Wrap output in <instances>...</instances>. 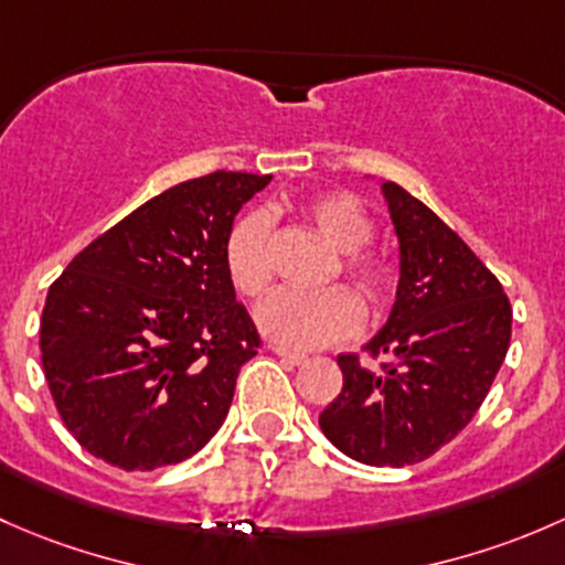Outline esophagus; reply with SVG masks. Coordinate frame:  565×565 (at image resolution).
<instances>
[{"label":"esophagus","mask_w":565,"mask_h":565,"mask_svg":"<svg viewBox=\"0 0 565 565\" xmlns=\"http://www.w3.org/2000/svg\"><path fill=\"white\" fill-rule=\"evenodd\" d=\"M275 353L280 359H285V362H290V364H305L307 362V353H299V351H288V348H282V345H275Z\"/></svg>","instance_id":"34e87169"}]
</instances>
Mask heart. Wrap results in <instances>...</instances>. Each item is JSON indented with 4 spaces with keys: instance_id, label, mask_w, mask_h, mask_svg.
Masks as SVG:
<instances>
[{
    "instance_id": "obj_1",
    "label": "heart",
    "mask_w": 565,
    "mask_h": 565,
    "mask_svg": "<svg viewBox=\"0 0 565 565\" xmlns=\"http://www.w3.org/2000/svg\"><path fill=\"white\" fill-rule=\"evenodd\" d=\"M307 223L342 253L340 269L351 277L364 299L381 307L392 294V269L381 255L367 253L372 239V217L359 198L351 193H323L301 206ZM225 271L231 285L247 299L266 294L275 277L271 264V225L264 212H249L234 223L225 239ZM260 331L290 348H323L356 334L364 310L356 294L342 285L296 294L277 290L255 312Z\"/></svg>"
}]
</instances>
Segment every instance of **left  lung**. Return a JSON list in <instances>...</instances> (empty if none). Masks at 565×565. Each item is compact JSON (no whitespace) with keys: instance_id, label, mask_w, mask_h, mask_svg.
I'll use <instances>...</instances> for the list:
<instances>
[{"instance_id":"1","label":"left lung","mask_w":565,"mask_h":565,"mask_svg":"<svg viewBox=\"0 0 565 565\" xmlns=\"http://www.w3.org/2000/svg\"><path fill=\"white\" fill-rule=\"evenodd\" d=\"M399 239L397 301L367 342L372 370L342 353V392L318 424L351 459L375 468L422 462L455 440L484 403L511 340V305L498 277L438 214L383 182Z\"/></svg>"}]
</instances>
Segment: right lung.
I'll use <instances>...</instances> for the list:
<instances>
[{"mask_svg": "<svg viewBox=\"0 0 565 565\" xmlns=\"http://www.w3.org/2000/svg\"><path fill=\"white\" fill-rule=\"evenodd\" d=\"M271 177L214 171L154 195L86 244L49 288L40 353L65 427L121 470L212 440L260 334L236 301L225 239Z\"/></svg>", "mask_w": 565, "mask_h": 565, "instance_id": "1", "label": "right lung"}]
</instances>
